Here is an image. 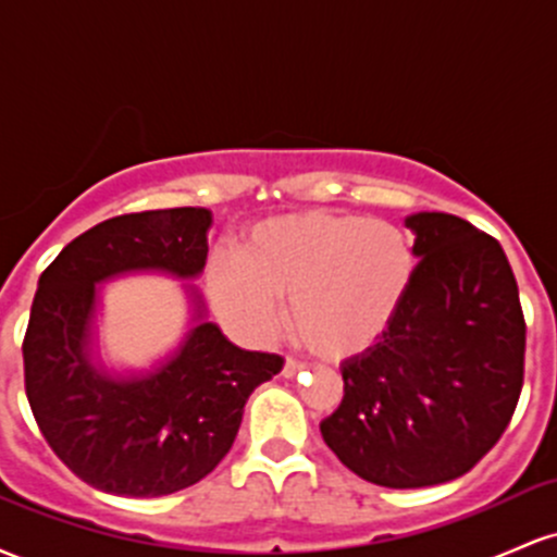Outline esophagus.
Listing matches in <instances>:
<instances>
[{"instance_id": "1", "label": "esophagus", "mask_w": 557, "mask_h": 557, "mask_svg": "<svg viewBox=\"0 0 557 557\" xmlns=\"http://www.w3.org/2000/svg\"><path fill=\"white\" fill-rule=\"evenodd\" d=\"M300 369H304V363H298L296 359H287L283 363V376H287V380H290V376H296Z\"/></svg>"}]
</instances>
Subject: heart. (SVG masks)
I'll return each mask as SVG.
<instances>
[{"mask_svg":"<svg viewBox=\"0 0 557 557\" xmlns=\"http://www.w3.org/2000/svg\"><path fill=\"white\" fill-rule=\"evenodd\" d=\"M417 277V251L393 222L354 212L280 214L259 222L235 253H214L203 287L235 335L267 343L283 327L327 359L363 354L400 314Z\"/></svg>","mask_w":557,"mask_h":557,"instance_id":"1","label":"heart"}]
</instances>
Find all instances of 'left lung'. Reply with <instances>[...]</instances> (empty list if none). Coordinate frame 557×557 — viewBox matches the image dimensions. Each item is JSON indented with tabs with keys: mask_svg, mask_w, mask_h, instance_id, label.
Returning <instances> with one entry per match:
<instances>
[{
	"mask_svg": "<svg viewBox=\"0 0 557 557\" xmlns=\"http://www.w3.org/2000/svg\"><path fill=\"white\" fill-rule=\"evenodd\" d=\"M417 277L380 343L343 361V400L319 424L354 474L413 490L474 469L523 385L527 324L503 246L445 212L406 216Z\"/></svg>",
	"mask_w": 557,
	"mask_h": 557,
	"instance_id": "1",
	"label": "left lung"
}]
</instances>
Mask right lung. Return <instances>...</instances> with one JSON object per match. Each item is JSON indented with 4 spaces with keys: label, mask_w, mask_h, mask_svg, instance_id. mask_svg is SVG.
<instances>
[{
    "label": "right lung",
    "mask_w": 557,
    "mask_h": 557,
    "mask_svg": "<svg viewBox=\"0 0 557 557\" xmlns=\"http://www.w3.org/2000/svg\"><path fill=\"white\" fill-rule=\"evenodd\" d=\"M212 212L203 207L123 214L67 243L38 277L23 341L25 395L60 461L91 487L162 497L201 482L227 456L243 406L283 369L243 350L207 319L196 280L207 264ZM154 271L184 280L189 332L149 370L100 361V285Z\"/></svg>",
    "instance_id": "add662e5"
}]
</instances>
